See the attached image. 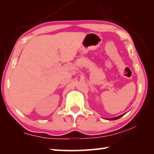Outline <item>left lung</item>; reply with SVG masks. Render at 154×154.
I'll use <instances>...</instances> for the list:
<instances>
[{"label": "left lung", "instance_id": "8db88e82", "mask_svg": "<svg viewBox=\"0 0 154 154\" xmlns=\"http://www.w3.org/2000/svg\"><path fill=\"white\" fill-rule=\"evenodd\" d=\"M123 116H124V114H122V115H121V116H118V117H116V118H109V119H109V120H116V119H119V118H120L121 117H122Z\"/></svg>", "mask_w": 154, "mask_h": 154}]
</instances>
